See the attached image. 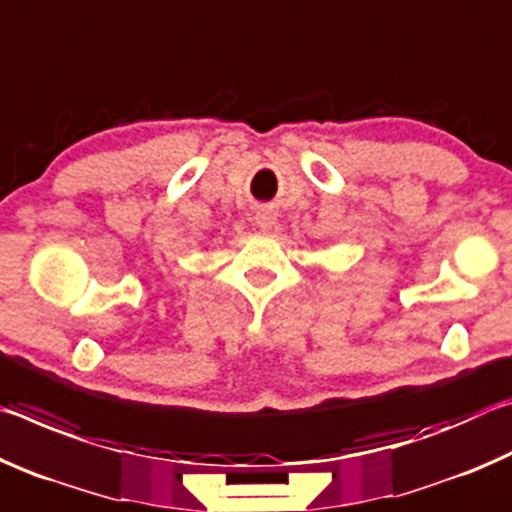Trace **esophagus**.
Masks as SVG:
<instances>
[{
	"label": "esophagus",
	"instance_id": "obj_1",
	"mask_svg": "<svg viewBox=\"0 0 512 512\" xmlns=\"http://www.w3.org/2000/svg\"><path fill=\"white\" fill-rule=\"evenodd\" d=\"M255 223L262 230H271L275 225V214L271 210H266V207H262V210H257V214H255Z\"/></svg>",
	"mask_w": 512,
	"mask_h": 512
}]
</instances>
